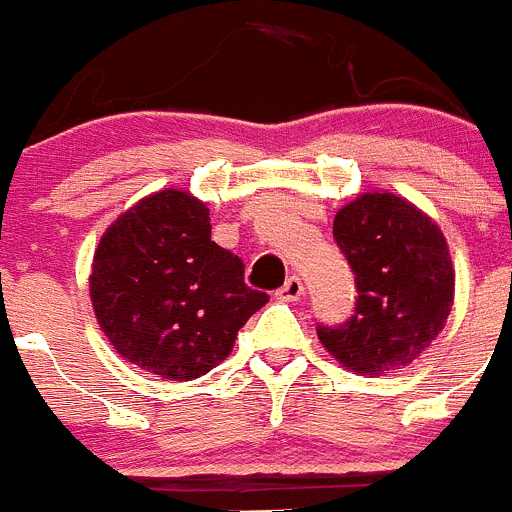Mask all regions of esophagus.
Masks as SVG:
<instances>
[{"mask_svg": "<svg viewBox=\"0 0 512 512\" xmlns=\"http://www.w3.org/2000/svg\"><path fill=\"white\" fill-rule=\"evenodd\" d=\"M303 290H306L303 288V280L298 278V275H290V278L280 285L278 298L280 301H298V298L303 296Z\"/></svg>", "mask_w": 512, "mask_h": 512, "instance_id": "1", "label": "esophagus"}]
</instances>
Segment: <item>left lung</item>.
Segmentation results:
<instances>
[{"instance_id": "1", "label": "left lung", "mask_w": 512, "mask_h": 512, "mask_svg": "<svg viewBox=\"0 0 512 512\" xmlns=\"http://www.w3.org/2000/svg\"><path fill=\"white\" fill-rule=\"evenodd\" d=\"M334 242L357 285L344 324L316 326L347 370L382 375L418 357L444 329L454 267L441 229L393 193H362L334 216Z\"/></svg>"}]
</instances>
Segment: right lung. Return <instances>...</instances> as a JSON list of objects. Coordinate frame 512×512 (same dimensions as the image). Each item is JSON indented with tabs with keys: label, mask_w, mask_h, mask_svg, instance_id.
Segmentation results:
<instances>
[{
	"label": "right lung",
	"mask_w": 512,
	"mask_h": 512,
	"mask_svg": "<svg viewBox=\"0 0 512 512\" xmlns=\"http://www.w3.org/2000/svg\"><path fill=\"white\" fill-rule=\"evenodd\" d=\"M206 204L160 191L124 211L101 237L91 303L124 359L165 380L214 370L237 331L267 303L245 283V262L211 242Z\"/></svg>",
	"instance_id": "add662e5"
}]
</instances>
